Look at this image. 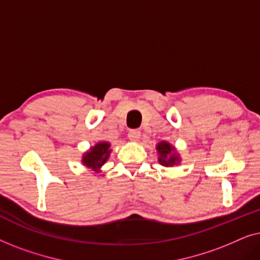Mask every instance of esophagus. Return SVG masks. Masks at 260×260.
Wrapping results in <instances>:
<instances>
[{"mask_svg": "<svg viewBox=\"0 0 260 260\" xmlns=\"http://www.w3.org/2000/svg\"><path fill=\"white\" fill-rule=\"evenodd\" d=\"M127 137H129L130 141H138L141 137V131L140 130H130L129 134H127Z\"/></svg>", "mask_w": 260, "mask_h": 260, "instance_id": "obj_1", "label": "esophagus"}]
</instances>
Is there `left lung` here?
Returning a JSON list of instances; mask_svg holds the SVG:
<instances>
[{"instance_id": "8db88e82", "label": "left lung", "mask_w": 260, "mask_h": 260, "mask_svg": "<svg viewBox=\"0 0 260 260\" xmlns=\"http://www.w3.org/2000/svg\"><path fill=\"white\" fill-rule=\"evenodd\" d=\"M156 149H157V152L159 154L158 161L162 166L169 167L179 163V156L175 154V151H174L175 149H174V147H172L169 143H167V142H161V143L157 144Z\"/></svg>"}]
</instances>
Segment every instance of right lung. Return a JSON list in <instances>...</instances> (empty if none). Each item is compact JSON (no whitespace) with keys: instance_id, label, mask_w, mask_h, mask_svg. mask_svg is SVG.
I'll use <instances>...</instances> for the list:
<instances>
[{"instance_id":"obj_1","label":"right lung","mask_w":260,"mask_h":260,"mask_svg":"<svg viewBox=\"0 0 260 260\" xmlns=\"http://www.w3.org/2000/svg\"><path fill=\"white\" fill-rule=\"evenodd\" d=\"M110 152H111V150H110V143L101 142V143L95 144L90 151L84 155L83 163L88 168L98 169L109 158Z\"/></svg>"}]
</instances>
